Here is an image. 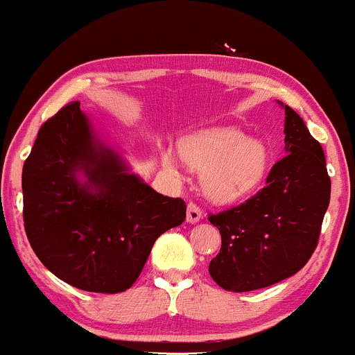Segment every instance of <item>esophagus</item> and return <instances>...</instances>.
Returning a JSON list of instances; mask_svg holds the SVG:
<instances>
[{
  "label": "esophagus",
  "instance_id": "34e87169",
  "mask_svg": "<svg viewBox=\"0 0 355 355\" xmlns=\"http://www.w3.org/2000/svg\"><path fill=\"white\" fill-rule=\"evenodd\" d=\"M202 217H203V214H202L200 207H198L197 203L190 202L189 203V211H187V220H189L190 223H197Z\"/></svg>",
  "mask_w": 355,
  "mask_h": 355
}]
</instances>
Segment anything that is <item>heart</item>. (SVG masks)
<instances>
[{
  "mask_svg": "<svg viewBox=\"0 0 355 355\" xmlns=\"http://www.w3.org/2000/svg\"><path fill=\"white\" fill-rule=\"evenodd\" d=\"M180 153L190 166L202 170L203 190L220 203L235 202L255 190L268 166L267 146L230 126L187 137ZM164 162L166 166H177L172 153H166Z\"/></svg>",
  "mask_w": 355,
  "mask_h": 355,
  "instance_id": "b5f03b06",
  "label": "heart"
}]
</instances>
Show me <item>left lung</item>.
I'll return each mask as SVG.
<instances>
[{"label": "left lung", "instance_id": "left-lung-1", "mask_svg": "<svg viewBox=\"0 0 355 355\" xmlns=\"http://www.w3.org/2000/svg\"><path fill=\"white\" fill-rule=\"evenodd\" d=\"M284 108L285 157L272 166L267 185L239 207L209 215L222 235L209 272L225 291H257L292 277L319 242L331 200L324 150L302 118Z\"/></svg>", "mask_w": 355, "mask_h": 355}]
</instances>
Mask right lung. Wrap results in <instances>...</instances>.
I'll return each mask as SVG.
<instances>
[{
	"mask_svg": "<svg viewBox=\"0 0 355 355\" xmlns=\"http://www.w3.org/2000/svg\"><path fill=\"white\" fill-rule=\"evenodd\" d=\"M21 185L24 230L36 257L63 282L87 292L132 287L155 240L187 217L182 198L164 197L130 173L78 101L40 128Z\"/></svg>",
	"mask_w": 355,
	"mask_h": 355,
	"instance_id": "1",
	"label": "right lung"
}]
</instances>
